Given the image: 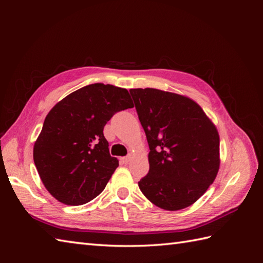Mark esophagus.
Listing matches in <instances>:
<instances>
[{"label":"esophagus","mask_w":263,"mask_h":263,"mask_svg":"<svg viewBox=\"0 0 263 263\" xmlns=\"http://www.w3.org/2000/svg\"><path fill=\"white\" fill-rule=\"evenodd\" d=\"M129 161H130V157H122V158H121V162L124 163V164L128 163Z\"/></svg>","instance_id":"obj_1"}]
</instances>
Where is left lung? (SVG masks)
<instances>
[{"instance_id": "obj_1", "label": "left lung", "mask_w": 263, "mask_h": 263, "mask_svg": "<svg viewBox=\"0 0 263 263\" xmlns=\"http://www.w3.org/2000/svg\"><path fill=\"white\" fill-rule=\"evenodd\" d=\"M149 145V172L138 185L165 211L194 204L216 178L219 135L195 101L158 89H130Z\"/></svg>"}]
</instances>
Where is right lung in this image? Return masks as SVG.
I'll return each instance as SVG.
<instances>
[{"label": "right lung", "instance_id": "add662e5", "mask_svg": "<svg viewBox=\"0 0 263 263\" xmlns=\"http://www.w3.org/2000/svg\"><path fill=\"white\" fill-rule=\"evenodd\" d=\"M134 107L126 89L95 83L70 93L47 114L34 145V162L47 191L66 205L97 197L118 166L110 157L104 126Z\"/></svg>", "mask_w": 263, "mask_h": 263}]
</instances>
